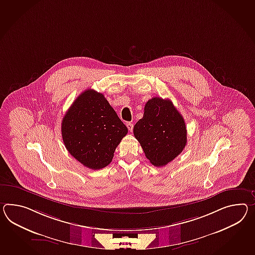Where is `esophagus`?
<instances>
[{
  "label": "esophagus",
  "instance_id": "34e87169",
  "mask_svg": "<svg viewBox=\"0 0 255 255\" xmlns=\"http://www.w3.org/2000/svg\"><path fill=\"white\" fill-rule=\"evenodd\" d=\"M126 126H127L128 130H130V131H132V129H133V125H132V123H127V124H126Z\"/></svg>",
  "mask_w": 255,
  "mask_h": 255
}]
</instances>
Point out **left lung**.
Listing matches in <instances>:
<instances>
[{"label":"left lung","instance_id":"8db88e82","mask_svg":"<svg viewBox=\"0 0 255 255\" xmlns=\"http://www.w3.org/2000/svg\"><path fill=\"white\" fill-rule=\"evenodd\" d=\"M133 134L155 167L172 161L187 143L184 119L170 100L157 97L146 102L143 118L133 127Z\"/></svg>","mask_w":255,"mask_h":255}]
</instances>
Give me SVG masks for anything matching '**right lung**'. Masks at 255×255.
<instances>
[{
    "instance_id": "1",
    "label": "right lung",
    "mask_w": 255,
    "mask_h": 255,
    "mask_svg": "<svg viewBox=\"0 0 255 255\" xmlns=\"http://www.w3.org/2000/svg\"><path fill=\"white\" fill-rule=\"evenodd\" d=\"M128 129L106 100L93 89L80 94L62 122V140L69 153L85 167L105 168Z\"/></svg>"
}]
</instances>
